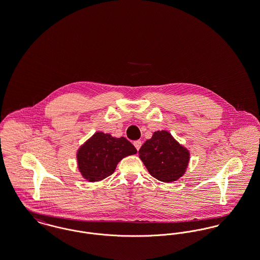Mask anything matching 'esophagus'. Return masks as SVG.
<instances>
[{
  "label": "esophagus",
  "mask_w": 260,
  "mask_h": 260,
  "mask_svg": "<svg viewBox=\"0 0 260 260\" xmlns=\"http://www.w3.org/2000/svg\"><path fill=\"white\" fill-rule=\"evenodd\" d=\"M141 144H142V143H141V141H140V140H136V141L134 142V145H135V147H136L137 151H138V150L140 149V147H141Z\"/></svg>",
  "instance_id": "1"
}]
</instances>
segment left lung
Segmentation results:
<instances>
[{"mask_svg": "<svg viewBox=\"0 0 260 260\" xmlns=\"http://www.w3.org/2000/svg\"><path fill=\"white\" fill-rule=\"evenodd\" d=\"M149 173L162 182L180 178L189 162L190 154L167 131L155 132L138 151Z\"/></svg>", "mask_w": 260, "mask_h": 260, "instance_id": "obj_1", "label": "left lung"}]
</instances>
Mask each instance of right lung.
<instances>
[{"instance_id": "right-lung-1", "label": "right lung", "mask_w": 260, "mask_h": 260, "mask_svg": "<svg viewBox=\"0 0 260 260\" xmlns=\"http://www.w3.org/2000/svg\"><path fill=\"white\" fill-rule=\"evenodd\" d=\"M136 152V147L126 138H116L99 132L79 149L78 168L88 181H100L115 172L123 158Z\"/></svg>"}]
</instances>
